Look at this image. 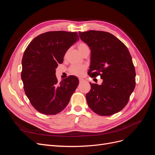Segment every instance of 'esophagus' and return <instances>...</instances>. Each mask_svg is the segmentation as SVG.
<instances>
[{"label": "esophagus", "instance_id": "1", "mask_svg": "<svg viewBox=\"0 0 155 155\" xmlns=\"http://www.w3.org/2000/svg\"><path fill=\"white\" fill-rule=\"evenodd\" d=\"M79 82H80V83H81V82H83V79L82 78H79Z\"/></svg>", "mask_w": 155, "mask_h": 155}]
</instances>
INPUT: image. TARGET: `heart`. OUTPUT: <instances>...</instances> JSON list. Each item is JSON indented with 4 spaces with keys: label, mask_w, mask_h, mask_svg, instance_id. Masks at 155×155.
<instances>
[{
    "label": "heart",
    "mask_w": 155,
    "mask_h": 155,
    "mask_svg": "<svg viewBox=\"0 0 155 155\" xmlns=\"http://www.w3.org/2000/svg\"><path fill=\"white\" fill-rule=\"evenodd\" d=\"M78 48L79 51L82 54L84 50L86 49L89 48L88 46L83 42H80L78 44ZM86 69L85 66L84 65H72V66L70 68V72L75 76H80L82 75L83 72L85 71Z\"/></svg>",
    "instance_id": "heart-1"
}]
</instances>
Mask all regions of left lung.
Segmentation results:
<instances>
[{
  "mask_svg": "<svg viewBox=\"0 0 155 155\" xmlns=\"http://www.w3.org/2000/svg\"><path fill=\"white\" fill-rule=\"evenodd\" d=\"M91 50V77L100 76L101 85L91 83L86 94L88 107L100 116H110L122 110L133 92L136 72L127 46L109 32L79 31Z\"/></svg>",
  "mask_w": 155,
  "mask_h": 155,
  "instance_id": "obj_1",
  "label": "left lung"
}]
</instances>
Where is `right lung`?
<instances>
[{"label": "right lung", "mask_w": 155, "mask_h": 155, "mask_svg": "<svg viewBox=\"0 0 155 155\" xmlns=\"http://www.w3.org/2000/svg\"><path fill=\"white\" fill-rule=\"evenodd\" d=\"M79 40L77 32L48 31L33 39L22 59L21 79L31 105L41 113L54 115L67 106L79 79L70 76L59 83L55 68L67 50Z\"/></svg>", "instance_id": "1"}]
</instances>
